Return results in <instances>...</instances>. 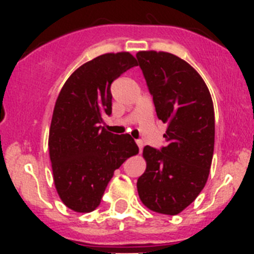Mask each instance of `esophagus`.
Segmentation results:
<instances>
[{
  "label": "esophagus",
  "mask_w": 254,
  "mask_h": 254,
  "mask_svg": "<svg viewBox=\"0 0 254 254\" xmlns=\"http://www.w3.org/2000/svg\"><path fill=\"white\" fill-rule=\"evenodd\" d=\"M136 143H137L138 149H140V151H141V150H142V147H143V142L141 140H136Z\"/></svg>",
  "instance_id": "esophagus-1"
}]
</instances>
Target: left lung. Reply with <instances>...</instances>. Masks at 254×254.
Listing matches in <instances>:
<instances>
[{
  "mask_svg": "<svg viewBox=\"0 0 254 254\" xmlns=\"http://www.w3.org/2000/svg\"><path fill=\"white\" fill-rule=\"evenodd\" d=\"M156 116L167 123L165 146H145L146 170L137 181L141 201L177 215L203 190L214 155L215 114L210 91L196 69L167 52H138Z\"/></svg>",
  "mask_w": 254,
  "mask_h": 254,
  "instance_id": "left-lung-1",
  "label": "left lung"
}]
</instances>
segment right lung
<instances>
[{
    "label": "right lung",
    "instance_id": "obj_1",
    "mask_svg": "<svg viewBox=\"0 0 254 254\" xmlns=\"http://www.w3.org/2000/svg\"><path fill=\"white\" fill-rule=\"evenodd\" d=\"M134 66L128 52L102 55L78 67L58 95L49 156L58 194L76 212L95 210L114 170L138 152L128 133L114 134L102 126L112 114V82Z\"/></svg>",
    "mask_w": 254,
    "mask_h": 254
}]
</instances>
